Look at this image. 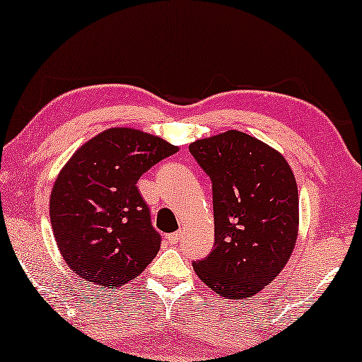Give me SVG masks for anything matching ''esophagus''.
I'll use <instances>...</instances> for the list:
<instances>
[{
    "label": "esophagus",
    "instance_id": "obj_1",
    "mask_svg": "<svg viewBox=\"0 0 362 362\" xmlns=\"http://www.w3.org/2000/svg\"><path fill=\"white\" fill-rule=\"evenodd\" d=\"M180 239H181V232H173V234L168 235V242H170L171 245L177 244V242H180Z\"/></svg>",
    "mask_w": 362,
    "mask_h": 362
}]
</instances>
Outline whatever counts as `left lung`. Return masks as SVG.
Segmentation results:
<instances>
[{"label":"left lung","instance_id":"left-lung-1","mask_svg":"<svg viewBox=\"0 0 362 362\" xmlns=\"http://www.w3.org/2000/svg\"><path fill=\"white\" fill-rule=\"evenodd\" d=\"M212 181L214 249L194 262L196 275L217 295L250 298L274 281L298 237V187L280 151L227 130L189 145Z\"/></svg>","mask_w":362,"mask_h":362}]
</instances>
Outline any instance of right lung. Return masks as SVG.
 Here are the masks:
<instances>
[{
    "label": "right lung",
    "instance_id": "1",
    "mask_svg": "<svg viewBox=\"0 0 362 362\" xmlns=\"http://www.w3.org/2000/svg\"><path fill=\"white\" fill-rule=\"evenodd\" d=\"M180 148L136 128H108L74 153L54 181L49 214L59 252L87 284L118 288L160 250L136 187L143 173Z\"/></svg>",
    "mask_w": 362,
    "mask_h": 362
}]
</instances>
